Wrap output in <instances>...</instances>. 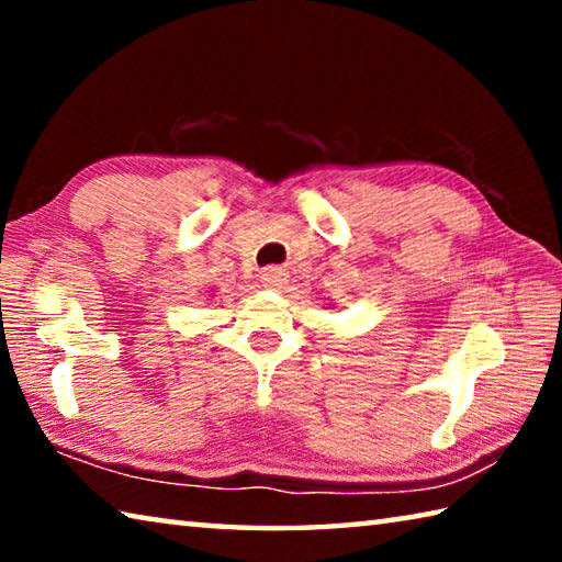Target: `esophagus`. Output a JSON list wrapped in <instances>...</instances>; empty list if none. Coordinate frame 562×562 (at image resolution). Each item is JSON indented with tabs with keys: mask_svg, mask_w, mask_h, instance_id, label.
I'll return each instance as SVG.
<instances>
[{
	"mask_svg": "<svg viewBox=\"0 0 562 562\" xmlns=\"http://www.w3.org/2000/svg\"><path fill=\"white\" fill-rule=\"evenodd\" d=\"M260 280H262V288L282 290L284 284H288V272H284L282 268H268V270H262Z\"/></svg>",
	"mask_w": 562,
	"mask_h": 562,
	"instance_id": "34e87169",
	"label": "esophagus"
}]
</instances>
